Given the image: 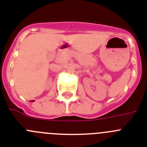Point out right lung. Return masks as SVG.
<instances>
[{"label": "right lung", "instance_id": "add662e5", "mask_svg": "<svg viewBox=\"0 0 147 147\" xmlns=\"http://www.w3.org/2000/svg\"><path fill=\"white\" fill-rule=\"evenodd\" d=\"M31 101H34V100H31Z\"/></svg>", "mask_w": 147, "mask_h": 147}]
</instances>
